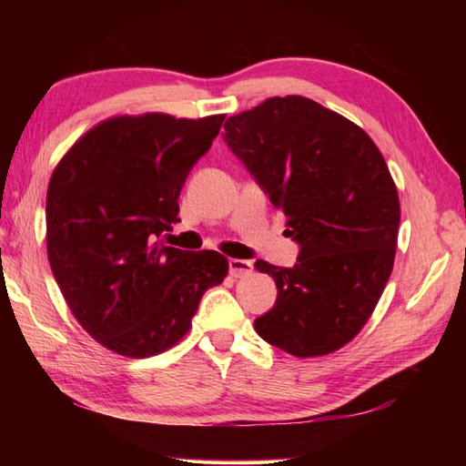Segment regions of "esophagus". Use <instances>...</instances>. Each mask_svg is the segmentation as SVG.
Returning a JSON list of instances; mask_svg holds the SVG:
<instances>
[{
	"label": "esophagus",
	"instance_id": "esophagus-1",
	"mask_svg": "<svg viewBox=\"0 0 466 466\" xmlns=\"http://www.w3.org/2000/svg\"><path fill=\"white\" fill-rule=\"evenodd\" d=\"M228 271H230L232 278H242V275H248L252 271V263L247 258H230L228 261Z\"/></svg>",
	"mask_w": 466,
	"mask_h": 466
}]
</instances>
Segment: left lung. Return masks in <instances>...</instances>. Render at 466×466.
I'll list each match as a JSON object with an SVG mask.
<instances>
[{"label": "left lung", "instance_id": "8db88e82", "mask_svg": "<svg viewBox=\"0 0 466 466\" xmlns=\"http://www.w3.org/2000/svg\"><path fill=\"white\" fill-rule=\"evenodd\" d=\"M222 137L288 216L294 267L257 261L278 286L255 330L298 358L327 356L360 333L390 278L399 195L364 129L304 96L234 115Z\"/></svg>", "mask_w": 466, "mask_h": 466}]
</instances>
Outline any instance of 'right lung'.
<instances>
[{
	"label": "right lung",
	"mask_w": 466,
	"mask_h": 466,
	"mask_svg": "<svg viewBox=\"0 0 466 466\" xmlns=\"http://www.w3.org/2000/svg\"><path fill=\"white\" fill-rule=\"evenodd\" d=\"M224 115L115 116L63 156L46 193V252L77 322L127 358L168 350L191 327L228 258L157 242L178 219L188 172L208 154Z\"/></svg>",
	"instance_id": "right-lung-1"
}]
</instances>
